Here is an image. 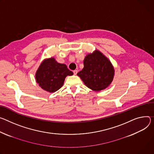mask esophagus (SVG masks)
<instances>
[{"mask_svg": "<svg viewBox=\"0 0 154 154\" xmlns=\"http://www.w3.org/2000/svg\"><path fill=\"white\" fill-rule=\"evenodd\" d=\"M73 72H74V75H76V74H77V72H78L77 70H74V71H73Z\"/></svg>", "mask_w": 154, "mask_h": 154, "instance_id": "1", "label": "esophagus"}]
</instances>
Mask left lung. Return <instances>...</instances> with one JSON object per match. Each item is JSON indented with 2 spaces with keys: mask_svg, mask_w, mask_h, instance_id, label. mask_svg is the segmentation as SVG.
Instances as JSON below:
<instances>
[{
  "mask_svg": "<svg viewBox=\"0 0 154 154\" xmlns=\"http://www.w3.org/2000/svg\"><path fill=\"white\" fill-rule=\"evenodd\" d=\"M83 67L77 73L85 85L94 91L107 88L114 79L115 69L110 60L100 50L88 54L83 60Z\"/></svg>",
  "mask_w": 154,
  "mask_h": 154,
  "instance_id": "1",
  "label": "left lung"
}]
</instances>
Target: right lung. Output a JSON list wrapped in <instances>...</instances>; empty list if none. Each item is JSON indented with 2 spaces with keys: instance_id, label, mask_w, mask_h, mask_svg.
I'll return each mask as SVG.
<instances>
[{
  "instance_id": "right-lung-1",
  "label": "right lung",
  "mask_w": 154,
  "mask_h": 154,
  "mask_svg": "<svg viewBox=\"0 0 154 154\" xmlns=\"http://www.w3.org/2000/svg\"><path fill=\"white\" fill-rule=\"evenodd\" d=\"M73 74L66 64L58 63L51 57L41 63L35 72V80L44 90L54 93L62 87L67 76Z\"/></svg>"
}]
</instances>
